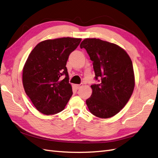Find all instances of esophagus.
<instances>
[{
  "mask_svg": "<svg viewBox=\"0 0 158 158\" xmlns=\"http://www.w3.org/2000/svg\"><path fill=\"white\" fill-rule=\"evenodd\" d=\"M83 86V84H75V87L76 89H79L81 87Z\"/></svg>",
  "mask_w": 158,
  "mask_h": 158,
  "instance_id": "34e87169",
  "label": "esophagus"
}]
</instances>
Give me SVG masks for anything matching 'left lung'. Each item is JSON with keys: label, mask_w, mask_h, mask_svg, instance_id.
Masks as SVG:
<instances>
[{"label": "left lung", "mask_w": 158, "mask_h": 158, "mask_svg": "<svg viewBox=\"0 0 158 158\" xmlns=\"http://www.w3.org/2000/svg\"><path fill=\"white\" fill-rule=\"evenodd\" d=\"M80 46L93 62L95 79H100V84L91 86L92 94L86 101L89 112L100 118L112 117L124 107L134 91L131 58L120 46L98 38H85Z\"/></svg>", "instance_id": "left-lung-1"}]
</instances>
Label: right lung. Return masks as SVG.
<instances>
[{
    "label": "right lung",
    "mask_w": 158,
    "mask_h": 158,
    "mask_svg": "<svg viewBox=\"0 0 158 158\" xmlns=\"http://www.w3.org/2000/svg\"><path fill=\"white\" fill-rule=\"evenodd\" d=\"M81 38L64 37L38 43L23 70L24 91L37 110L45 115L60 112L72 95L66 66L69 55ZM63 75L65 78L61 80Z\"/></svg>",
    "instance_id": "obj_1"
}]
</instances>
